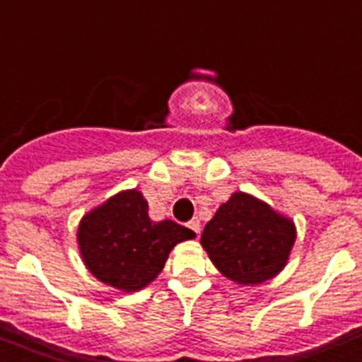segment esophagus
<instances>
[{"label":"esophagus","instance_id":"obj_1","mask_svg":"<svg viewBox=\"0 0 362 362\" xmlns=\"http://www.w3.org/2000/svg\"><path fill=\"white\" fill-rule=\"evenodd\" d=\"M187 226L192 230V232L196 233V235H199V232H201V223H199V219H192Z\"/></svg>","mask_w":362,"mask_h":362}]
</instances>
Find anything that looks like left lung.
<instances>
[{
  "instance_id": "obj_1",
  "label": "left lung",
  "mask_w": 362,
  "mask_h": 362,
  "mask_svg": "<svg viewBox=\"0 0 362 362\" xmlns=\"http://www.w3.org/2000/svg\"><path fill=\"white\" fill-rule=\"evenodd\" d=\"M296 238L290 217L252 194L233 192L204 226L201 246L226 279L255 286L286 267Z\"/></svg>"
}]
</instances>
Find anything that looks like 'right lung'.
<instances>
[{
  "label": "right lung",
  "mask_w": 362,
  "mask_h": 362,
  "mask_svg": "<svg viewBox=\"0 0 362 362\" xmlns=\"http://www.w3.org/2000/svg\"><path fill=\"white\" fill-rule=\"evenodd\" d=\"M196 238L174 221H152L136 188L117 192L81 217L78 246L92 276L124 293L139 292L161 274L177 243Z\"/></svg>",
  "instance_id": "1"
}]
</instances>
